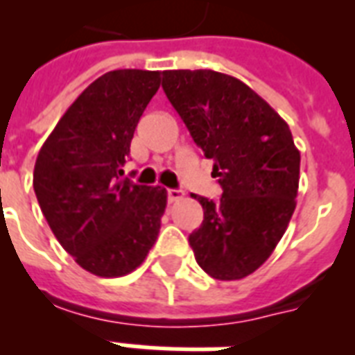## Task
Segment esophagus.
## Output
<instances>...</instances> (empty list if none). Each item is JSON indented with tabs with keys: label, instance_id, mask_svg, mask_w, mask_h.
Returning <instances> with one entry per match:
<instances>
[{
	"label": "esophagus",
	"instance_id": "obj_1",
	"mask_svg": "<svg viewBox=\"0 0 355 355\" xmlns=\"http://www.w3.org/2000/svg\"><path fill=\"white\" fill-rule=\"evenodd\" d=\"M182 197L184 193L180 189H167V200H169V202H177V200H180Z\"/></svg>",
	"mask_w": 355,
	"mask_h": 355
}]
</instances>
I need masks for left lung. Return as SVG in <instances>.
<instances>
[{
	"label": "left lung",
	"instance_id": "1",
	"mask_svg": "<svg viewBox=\"0 0 355 355\" xmlns=\"http://www.w3.org/2000/svg\"><path fill=\"white\" fill-rule=\"evenodd\" d=\"M162 88L206 158L223 197L205 210L189 245L216 280H241L267 261L297 206L300 153L269 103L232 75L211 69L164 71Z\"/></svg>",
	"mask_w": 355,
	"mask_h": 355
}]
</instances>
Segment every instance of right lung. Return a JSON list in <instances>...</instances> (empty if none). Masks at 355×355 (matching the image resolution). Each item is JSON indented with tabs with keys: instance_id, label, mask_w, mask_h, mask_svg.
Wrapping results in <instances>:
<instances>
[{
	"instance_id": "add662e5",
	"label": "right lung",
	"mask_w": 355,
	"mask_h": 355,
	"mask_svg": "<svg viewBox=\"0 0 355 355\" xmlns=\"http://www.w3.org/2000/svg\"><path fill=\"white\" fill-rule=\"evenodd\" d=\"M158 88L160 71L101 75L66 110L36 158L33 186L42 214L64 250L92 275L132 272L160 232L166 189L119 178Z\"/></svg>"
}]
</instances>
